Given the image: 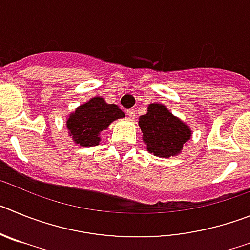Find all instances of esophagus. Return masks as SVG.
Listing matches in <instances>:
<instances>
[{"mask_svg": "<svg viewBox=\"0 0 250 250\" xmlns=\"http://www.w3.org/2000/svg\"><path fill=\"white\" fill-rule=\"evenodd\" d=\"M126 115H127V116H129V118L130 119H134V118H135V110H134V109H129V110H126Z\"/></svg>", "mask_w": 250, "mask_h": 250, "instance_id": "obj_1", "label": "esophagus"}]
</instances>
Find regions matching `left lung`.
I'll list each match as a JSON object with an SVG mask.
<instances>
[{"instance_id": "8db88e82", "label": "left lung", "mask_w": 250, "mask_h": 250, "mask_svg": "<svg viewBox=\"0 0 250 250\" xmlns=\"http://www.w3.org/2000/svg\"><path fill=\"white\" fill-rule=\"evenodd\" d=\"M143 140L147 150L160 158H169L182 151L191 131L160 104H151L147 112L139 119Z\"/></svg>"}]
</instances>
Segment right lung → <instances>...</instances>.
I'll use <instances>...</instances> for the list:
<instances>
[{"label": "right lung", "mask_w": 250, "mask_h": 250, "mask_svg": "<svg viewBox=\"0 0 250 250\" xmlns=\"http://www.w3.org/2000/svg\"><path fill=\"white\" fill-rule=\"evenodd\" d=\"M125 115L116 105L106 104L103 98L91 100L77 107L67 120V129L76 144L80 146H95L99 144V134L110 124Z\"/></svg>", "instance_id": "right-lung-1"}]
</instances>
